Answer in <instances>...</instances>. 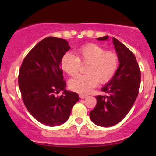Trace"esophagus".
<instances>
[{"label":"esophagus","mask_w":156,"mask_h":156,"mask_svg":"<svg viewBox=\"0 0 156 156\" xmlns=\"http://www.w3.org/2000/svg\"><path fill=\"white\" fill-rule=\"evenodd\" d=\"M79 97L80 99H84V98H87V95H85V94H80Z\"/></svg>","instance_id":"esophagus-1"}]
</instances>
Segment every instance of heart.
<instances>
[{"label": "heart", "instance_id": "obj_1", "mask_svg": "<svg viewBox=\"0 0 156 156\" xmlns=\"http://www.w3.org/2000/svg\"><path fill=\"white\" fill-rule=\"evenodd\" d=\"M77 56L65 53L61 58L62 70L70 76L79 72L80 64H87L86 75H79L70 80L71 90L82 94H88L98 83H108L117 73L119 65V55L114 51H105L95 43L80 46L76 51Z\"/></svg>", "mask_w": 156, "mask_h": 156}]
</instances>
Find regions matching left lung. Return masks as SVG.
I'll use <instances>...</instances> for the list:
<instances>
[{
    "label": "left lung",
    "mask_w": 156,
    "mask_h": 156,
    "mask_svg": "<svg viewBox=\"0 0 156 156\" xmlns=\"http://www.w3.org/2000/svg\"><path fill=\"white\" fill-rule=\"evenodd\" d=\"M108 36L98 38L106 40ZM119 58V66L114 78L102 89L107 95L95 96L97 104L89 113L91 120L103 127L121 122L128 114L139 92L141 70L135 55L125 44L113 38Z\"/></svg>",
    "instance_id": "obj_1"
}]
</instances>
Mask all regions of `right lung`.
Listing matches in <instances>:
<instances>
[{
	"mask_svg": "<svg viewBox=\"0 0 156 156\" xmlns=\"http://www.w3.org/2000/svg\"><path fill=\"white\" fill-rule=\"evenodd\" d=\"M70 48L64 39L49 37L35 45L23 59L18 83L25 106L42 124L55 126L66 122L79 100L65 89L61 58ZM60 90L61 96H55Z\"/></svg>",
	"mask_w": 156,
	"mask_h": 156,
	"instance_id": "1",
	"label": "right lung"
}]
</instances>
